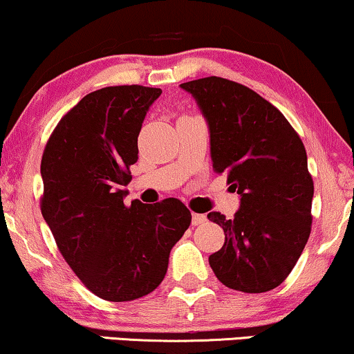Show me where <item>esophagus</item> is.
<instances>
[{
  "mask_svg": "<svg viewBox=\"0 0 354 354\" xmlns=\"http://www.w3.org/2000/svg\"><path fill=\"white\" fill-rule=\"evenodd\" d=\"M205 222H207V217L204 214H192V225H201Z\"/></svg>",
  "mask_w": 354,
  "mask_h": 354,
  "instance_id": "1",
  "label": "esophagus"
}]
</instances>
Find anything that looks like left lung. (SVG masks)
Segmentation results:
<instances>
[{
	"mask_svg": "<svg viewBox=\"0 0 354 354\" xmlns=\"http://www.w3.org/2000/svg\"><path fill=\"white\" fill-rule=\"evenodd\" d=\"M181 88L207 120L214 171L227 173L240 194L234 218L207 214L225 234L209 265L230 289H274L296 266L310 235L314 181L306 147L281 111L243 84L207 77Z\"/></svg>",
	"mask_w": 354,
	"mask_h": 354,
	"instance_id": "left-lung-1",
	"label": "left lung"
}]
</instances>
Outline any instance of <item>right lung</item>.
<instances>
[{"label":"right lung","mask_w":354,"mask_h":354,"mask_svg":"<svg viewBox=\"0 0 354 354\" xmlns=\"http://www.w3.org/2000/svg\"><path fill=\"white\" fill-rule=\"evenodd\" d=\"M160 95L140 84L89 93L60 119L42 155V216L68 266L104 301H136L158 288L191 223L180 199L124 204L137 137Z\"/></svg>","instance_id":"obj_1"}]
</instances>
